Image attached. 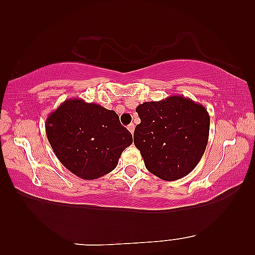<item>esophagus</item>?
<instances>
[{
  "label": "esophagus",
  "instance_id": "esophagus-1",
  "mask_svg": "<svg viewBox=\"0 0 255 255\" xmlns=\"http://www.w3.org/2000/svg\"><path fill=\"white\" fill-rule=\"evenodd\" d=\"M128 130L130 131L131 133H133V131H134V125L133 124H130V125H128Z\"/></svg>",
  "mask_w": 255,
  "mask_h": 255
}]
</instances>
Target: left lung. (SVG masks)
Listing matches in <instances>:
<instances>
[{
	"label": "left lung",
	"mask_w": 255,
	"mask_h": 255,
	"mask_svg": "<svg viewBox=\"0 0 255 255\" xmlns=\"http://www.w3.org/2000/svg\"><path fill=\"white\" fill-rule=\"evenodd\" d=\"M136 112L140 118L133 143L147 170L164 181L191 173L206 150L210 118L207 110L188 97L172 95L144 102Z\"/></svg>",
	"instance_id": "left-lung-1"
}]
</instances>
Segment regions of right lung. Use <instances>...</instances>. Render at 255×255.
Masks as SVG:
<instances>
[{
    "label": "right lung",
    "instance_id": "1",
    "mask_svg": "<svg viewBox=\"0 0 255 255\" xmlns=\"http://www.w3.org/2000/svg\"><path fill=\"white\" fill-rule=\"evenodd\" d=\"M46 133L63 166L84 180L112 172L132 136L114 111L82 99L64 101L46 121Z\"/></svg>",
    "mask_w": 255,
    "mask_h": 255
}]
</instances>
